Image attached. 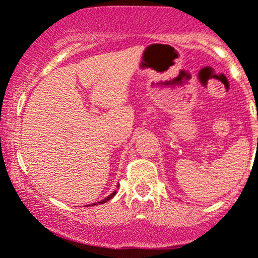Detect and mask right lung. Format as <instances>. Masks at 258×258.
Listing matches in <instances>:
<instances>
[{"instance_id":"right-lung-1","label":"right lung","mask_w":258,"mask_h":258,"mask_svg":"<svg viewBox=\"0 0 258 258\" xmlns=\"http://www.w3.org/2000/svg\"><path fill=\"white\" fill-rule=\"evenodd\" d=\"M115 193H116V192L111 193V195H110V196H108V197H106V198H104V200H103V201H100V202H98V203H93V206H95V205H103V203L108 202V201H109V200H111V198H113V197H114V196H115Z\"/></svg>"}]
</instances>
